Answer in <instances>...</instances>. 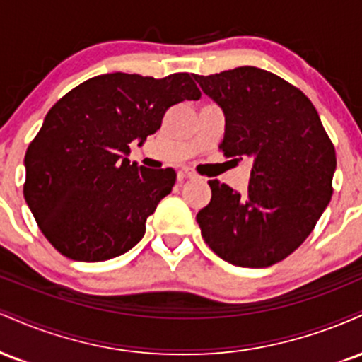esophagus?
<instances>
[{"label":"esophagus","mask_w":362,"mask_h":362,"mask_svg":"<svg viewBox=\"0 0 362 362\" xmlns=\"http://www.w3.org/2000/svg\"><path fill=\"white\" fill-rule=\"evenodd\" d=\"M182 175L187 177V178H197L194 170H190V168H182Z\"/></svg>","instance_id":"obj_1"}]
</instances>
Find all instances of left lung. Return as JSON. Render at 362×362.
<instances>
[{
	"label": "left lung",
	"instance_id": "obj_1",
	"mask_svg": "<svg viewBox=\"0 0 362 362\" xmlns=\"http://www.w3.org/2000/svg\"><path fill=\"white\" fill-rule=\"evenodd\" d=\"M226 117L224 156H248V192L209 180L211 202L197 213L204 242L238 267H269L308 238L330 202L335 149L310 98L265 69L242 66L194 74Z\"/></svg>",
	"mask_w": 362,
	"mask_h": 362
}]
</instances>
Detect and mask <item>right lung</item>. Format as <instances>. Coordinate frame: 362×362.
Masks as SVG:
<instances>
[{"label": "right lung", "instance_id": "add662e5", "mask_svg": "<svg viewBox=\"0 0 362 362\" xmlns=\"http://www.w3.org/2000/svg\"><path fill=\"white\" fill-rule=\"evenodd\" d=\"M199 98L189 73L161 80L110 73L90 78L52 105L25 153L23 195L57 252L102 262L143 238L148 216L172 192L177 173L131 165L129 143L143 144L170 107Z\"/></svg>", "mask_w": 362, "mask_h": 362}]
</instances>
